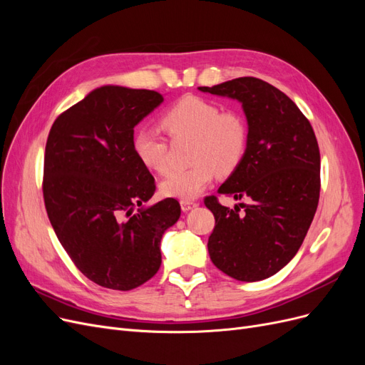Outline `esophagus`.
<instances>
[{
  "instance_id": "34e87169",
  "label": "esophagus",
  "mask_w": 365,
  "mask_h": 365,
  "mask_svg": "<svg viewBox=\"0 0 365 365\" xmlns=\"http://www.w3.org/2000/svg\"><path fill=\"white\" fill-rule=\"evenodd\" d=\"M195 207H197L196 202H192V201H181L182 212H190V210L195 208Z\"/></svg>"
}]
</instances>
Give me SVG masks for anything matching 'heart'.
Listing matches in <instances>:
<instances>
[{
  "label": "heart",
  "mask_w": 365,
  "mask_h": 365,
  "mask_svg": "<svg viewBox=\"0 0 365 365\" xmlns=\"http://www.w3.org/2000/svg\"><path fill=\"white\" fill-rule=\"evenodd\" d=\"M161 126L170 137L193 140L189 168L175 170L161 181L169 197L192 201L212 184L216 173L230 175L245 155L248 129L237 113H222L217 103L197 96H184L161 115ZM140 163L157 173L169 170L168 143L153 128H141L132 138Z\"/></svg>",
  "instance_id": "obj_1"
}]
</instances>
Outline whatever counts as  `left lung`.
I'll return each instance as SVG.
<instances>
[{
  "label": "left lung",
  "instance_id": "1",
  "mask_svg": "<svg viewBox=\"0 0 365 365\" xmlns=\"http://www.w3.org/2000/svg\"><path fill=\"white\" fill-rule=\"evenodd\" d=\"M197 90L242 103L248 143L237 169L217 193L248 200L235 210L208 196L216 225L210 259L240 282L268 279L300 250L319 200V149L309 120L291 98L256 77Z\"/></svg>",
  "mask_w": 365,
  "mask_h": 365
}]
</instances>
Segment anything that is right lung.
<instances>
[{"label": "right lung", "instance_id": "obj_1", "mask_svg": "<svg viewBox=\"0 0 365 365\" xmlns=\"http://www.w3.org/2000/svg\"><path fill=\"white\" fill-rule=\"evenodd\" d=\"M163 101L150 90L96 88L54 120L47 138L51 227L77 269L108 289L130 291L157 274L161 237L181 215L173 197L145 205L155 180L132 148L134 128Z\"/></svg>", "mask_w": 365, "mask_h": 365}]
</instances>
